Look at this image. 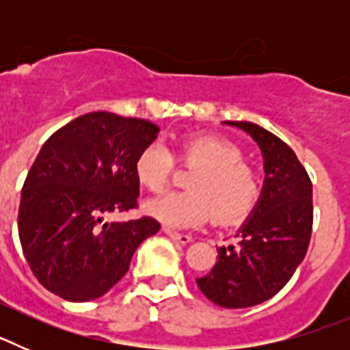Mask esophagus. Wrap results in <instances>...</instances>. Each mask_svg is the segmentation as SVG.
<instances>
[{
    "mask_svg": "<svg viewBox=\"0 0 350 350\" xmlns=\"http://www.w3.org/2000/svg\"><path fill=\"white\" fill-rule=\"evenodd\" d=\"M165 233H166V234H168V237H170V238H172V240H175V242L182 243V245H185V243H189V242H193V237H191V234L177 233V231H173V230H170V228H165Z\"/></svg>",
    "mask_w": 350,
    "mask_h": 350,
    "instance_id": "1",
    "label": "esophagus"
}]
</instances>
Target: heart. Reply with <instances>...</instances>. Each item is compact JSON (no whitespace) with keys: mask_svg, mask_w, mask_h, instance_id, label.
Listing matches in <instances>:
<instances>
[{"mask_svg":"<svg viewBox=\"0 0 350 350\" xmlns=\"http://www.w3.org/2000/svg\"><path fill=\"white\" fill-rule=\"evenodd\" d=\"M175 157L196 168L185 185L189 191L166 193L145 203V212L172 228H193L208 219L233 221L252 210L259 198V175L243 161V152L217 137H189L178 144ZM175 157L163 142L145 145L135 159V175L142 187L159 193L168 185Z\"/></svg>","mask_w":350,"mask_h":350,"instance_id":"heart-1","label":"heart"}]
</instances>
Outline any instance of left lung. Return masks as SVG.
I'll return each instance as SVG.
<instances>
[{"instance_id": "1", "label": "left lung", "mask_w": 350, "mask_h": 350, "mask_svg": "<svg viewBox=\"0 0 350 350\" xmlns=\"http://www.w3.org/2000/svg\"><path fill=\"white\" fill-rule=\"evenodd\" d=\"M258 142L265 157V185L252 215L221 247L217 261L196 279L203 295L219 307L247 308L267 301L289 282L310 243L312 182L295 150L273 133L245 120H224Z\"/></svg>"}]
</instances>
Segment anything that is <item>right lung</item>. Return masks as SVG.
Here are the masks:
<instances>
[{"mask_svg":"<svg viewBox=\"0 0 350 350\" xmlns=\"http://www.w3.org/2000/svg\"><path fill=\"white\" fill-rule=\"evenodd\" d=\"M157 133L150 120L91 112L43 144L23 185L18 238L45 289L68 301L100 298L124 277L138 245L159 231L147 215L105 221L138 206L135 159Z\"/></svg>","mask_w":350,"mask_h":350,"instance_id":"right-lung-1","label":"right lung"}]
</instances>
